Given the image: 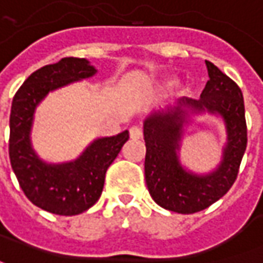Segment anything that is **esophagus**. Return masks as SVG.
<instances>
[{"instance_id":"34e87169","label":"esophagus","mask_w":263,"mask_h":263,"mask_svg":"<svg viewBox=\"0 0 263 263\" xmlns=\"http://www.w3.org/2000/svg\"><path fill=\"white\" fill-rule=\"evenodd\" d=\"M129 137H131V139H141L142 138V129L138 128V126H132L129 129Z\"/></svg>"}]
</instances>
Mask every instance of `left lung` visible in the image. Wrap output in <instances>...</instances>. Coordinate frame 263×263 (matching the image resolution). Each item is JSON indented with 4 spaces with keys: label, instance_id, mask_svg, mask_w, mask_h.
I'll list each match as a JSON object with an SVG mask.
<instances>
[{
    "label": "left lung",
    "instance_id": "left-lung-1",
    "mask_svg": "<svg viewBox=\"0 0 263 263\" xmlns=\"http://www.w3.org/2000/svg\"><path fill=\"white\" fill-rule=\"evenodd\" d=\"M205 65L210 80L200 100L182 98L171 108L151 114L143 122L145 179L149 193L160 207L180 214L207 209L231 189L248 142L241 88L211 62L205 60ZM189 109L220 114L227 126L229 142L223 162L217 171L204 177L186 172L177 159Z\"/></svg>",
    "mask_w": 263,
    "mask_h": 263
}]
</instances>
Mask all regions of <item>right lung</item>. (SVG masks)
<instances>
[{
    "label": "right lung",
    "instance_id": "add662e5",
    "mask_svg": "<svg viewBox=\"0 0 263 263\" xmlns=\"http://www.w3.org/2000/svg\"><path fill=\"white\" fill-rule=\"evenodd\" d=\"M97 70L86 59L63 58L33 71L12 100L9 115V160L22 192L39 209L58 215H77L97 203L105 173L120 154L129 132L97 139L80 158L63 165H48L31 146L36 105L49 91L71 81L91 77Z\"/></svg>",
    "mask_w": 263,
    "mask_h": 263
}]
</instances>
